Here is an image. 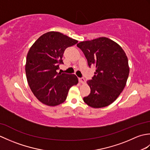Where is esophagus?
Wrapping results in <instances>:
<instances>
[{"mask_svg":"<svg viewBox=\"0 0 150 150\" xmlns=\"http://www.w3.org/2000/svg\"><path fill=\"white\" fill-rule=\"evenodd\" d=\"M79 82H81V84H84L85 82H86V81H85V79L84 78H79Z\"/></svg>","mask_w":150,"mask_h":150,"instance_id":"esophagus-1","label":"esophagus"}]
</instances>
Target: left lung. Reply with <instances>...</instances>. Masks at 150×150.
<instances>
[{"label":"left lung","instance_id":"8db88e82","mask_svg":"<svg viewBox=\"0 0 150 150\" xmlns=\"http://www.w3.org/2000/svg\"><path fill=\"white\" fill-rule=\"evenodd\" d=\"M88 60L96 69L87 84L90 95L83 98L89 106L100 108L109 106L119 96L126 84L129 73L128 60L123 49L115 41L99 37L77 44Z\"/></svg>","mask_w":150,"mask_h":150}]
</instances>
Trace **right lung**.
Here are the masks:
<instances>
[{
	"label": "right lung",
	"instance_id": "add662e5",
	"mask_svg": "<svg viewBox=\"0 0 150 150\" xmlns=\"http://www.w3.org/2000/svg\"><path fill=\"white\" fill-rule=\"evenodd\" d=\"M78 40L57 31L41 35L28 51L25 65L28 83L40 103L56 106L66 99L69 90L78 84L74 74L57 73L59 64L67 47Z\"/></svg>",
	"mask_w": 150,
	"mask_h": 150
}]
</instances>
